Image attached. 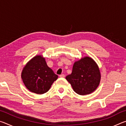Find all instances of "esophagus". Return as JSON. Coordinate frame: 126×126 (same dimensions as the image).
Returning a JSON list of instances; mask_svg holds the SVG:
<instances>
[{"label": "esophagus", "mask_w": 126, "mask_h": 126, "mask_svg": "<svg viewBox=\"0 0 126 126\" xmlns=\"http://www.w3.org/2000/svg\"><path fill=\"white\" fill-rule=\"evenodd\" d=\"M59 77H60L61 78H64L65 77V75L64 74H62L60 76H59Z\"/></svg>", "instance_id": "esophagus-1"}]
</instances>
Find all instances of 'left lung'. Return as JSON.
<instances>
[{
	"instance_id": "1",
	"label": "left lung",
	"mask_w": 126,
	"mask_h": 126,
	"mask_svg": "<svg viewBox=\"0 0 126 126\" xmlns=\"http://www.w3.org/2000/svg\"><path fill=\"white\" fill-rule=\"evenodd\" d=\"M65 79L76 93L86 95L97 89L101 74L95 62L90 57H86L74 63L72 73L66 76Z\"/></svg>"
}]
</instances>
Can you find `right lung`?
Masks as SVG:
<instances>
[{
	"instance_id": "obj_1",
	"label": "right lung",
	"mask_w": 126,
	"mask_h": 126,
	"mask_svg": "<svg viewBox=\"0 0 126 126\" xmlns=\"http://www.w3.org/2000/svg\"><path fill=\"white\" fill-rule=\"evenodd\" d=\"M22 78L28 89L41 94L49 91L53 83L57 79L58 76L48 67L45 58L37 55L23 68Z\"/></svg>"
}]
</instances>
